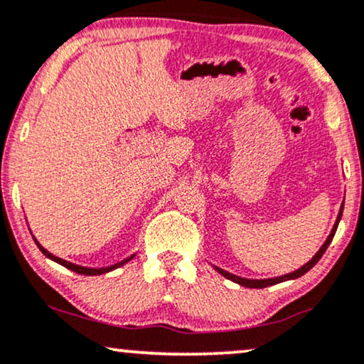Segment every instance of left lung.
Returning <instances> with one entry per match:
<instances>
[{"label":"left lung","mask_w":364,"mask_h":364,"mask_svg":"<svg viewBox=\"0 0 364 364\" xmlns=\"http://www.w3.org/2000/svg\"><path fill=\"white\" fill-rule=\"evenodd\" d=\"M343 210H344V201H343V205H341L339 213H337V218H336V224H334V227H332L331 234L327 235L326 242H323L322 246H321V249H318V251L314 254L312 259L305 262L304 266H300L299 269L291 271V273L282 274V277H274V278H261V279H254V278H242V277H237V274H232V273H229V271H225V269L218 268V266H215V264H212V266H213V268H215L217 273H220L222 277H224V278L230 279V282L237 283V284H240V287H246V288H266V287H271V284H277V283H282V282H288V279H296V278L304 277V274L307 273V271H310V269L314 268L315 264H317L318 259H321V257H322V254L326 252V249H327V247H329L331 240H332V237H334V234H336V230H337V225H339V222H341V217H343Z\"/></svg>","instance_id":"obj_1"}]
</instances>
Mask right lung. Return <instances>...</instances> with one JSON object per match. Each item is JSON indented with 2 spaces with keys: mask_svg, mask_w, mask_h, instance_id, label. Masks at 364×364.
<instances>
[{
  "mask_svg": "<svg viewBox=\"0 0 364 364\" xmlns=\"http://www.w3.org/2000/svg\"><path fill=\"white\" fill-rule=\"evenodd\" d=\"M33 240H35V244H37V246H38V249H41V251H42L43 256H46V257H49V259H52V261H54V262H57V264L64 266V268H68V269L74 271V273H77V274H87V277H96V274H105V273H110V271L117 269V268H120V266H124L125 262H129L130 259H134V257H135V252H134L132 256L125 257L124 261H120V262H115V264H112V266H103V268H87V266H80V264H74V262H71V261H65V259H63V257H57V256H54V254L47 251V249L43 247L42 244L38 242L37 239L33 237Z\"/></svg>",
  "mask_w": 364,
  "mask_h": 364,
  "instance_id": "add662e5",
  "label": "right lung"
}]
</instances>
